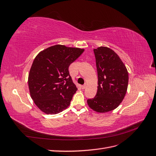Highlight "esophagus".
Listing matches in <instances>:
<instances>
[{"label":"esophagus","mask_w":156,"mask_h":156,"mask_svg":"<svg viewBox=\"0 0 156 156\" xmlns=\"http://www.w3.org/2000/svg\"><path fill=\"white\" fill-rule=\"evenodd\" d=\"M81 87H82V89H85L87 87V84H84V85H83Z\"/></svg>","instance_id":"34e87169"}]
</instances>
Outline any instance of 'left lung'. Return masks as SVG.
Segmentation results:
<instances>
[{
    "instance_id": "1",
    "label": "left lung",
    "mask_w": 156,
    "mask_h": 156,
    "mask_svg": "<svg viewBox=\"0 0 156 156\" xmlns=\"http://www.w3.org/2000/svg\"><path fill=\"white\" fill-rule=\"evenodd\" d=\"M98 72V90L96 96L87 103L98 112L115 109L123 100L128 85V72L115 52L107 47L94 49Z\"/></svg>"
}]
</instances>
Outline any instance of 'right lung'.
Here are the masks:
<instances>
[{"label": "right lung", "mask_w": 156, "mask_h": 156, "mask_svg": "<svg viewBox=\"0 0 156 156\" xmlns=\"http://www.w3.org/2000/svg\"><path fill=\"white\" fill-rule=\"evenodd\" d=\"M83 51V49L55 45L36 56L28 84L32 99L42 112L55 115L69 105L77 88L68 68Z\"/></svg>", "instance_id": "obj_1"}]
</instances>
